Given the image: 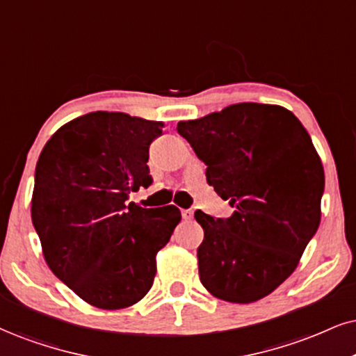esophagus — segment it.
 Returning <instances> with one entry per match:
<instances>
[{
  "instance_id": "obj_1",
  "label": "esophagus",
  "mask_w": 356,
  "mask_h": 356,
  "mask_svg": "<svg viewBox=\"0 0 356 356\" xmlns=\"http://www.w3.org/2000/svg\"><path fill=\"white\" fill-rule=\"evenodd\" d=\"M193 209H181V216H183V219H185V221H191L193 219Z\"/></svg>"
}]
</instances>
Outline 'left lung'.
<instances>
[{
	"label": "left lung",
	"instance_id": "left-lung-1",
	"mask_svg": "<svg viewBox=\"0 0 356 356\" xmlns=\"http://www.w3.org/2000/svg\"><path fill=\"white\" fill-rule=\"evenodd\" d=\"M178 131L206 165V181L236 208L227 219L198 209L201 284L218 299L251 304L299 266L320 225L325 173L309 131L280 105L243 102Z\"/></svg>",
	"mask_w": 356,
	"mask_h": 356
}]
</instances>
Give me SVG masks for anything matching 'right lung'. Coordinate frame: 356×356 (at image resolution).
<instances>
[{
    "label": "right lung",
    "mask_w": 356,
    "mask_h": 356,
    "mask_svg": "<svg viewBox=\"0 0 356 356\" xmlns=\"http://www.w3.org/2000/svg\"><path fill=\"white\" fill-rule=\"evenodd\" d=\"M163 122L90 112L60 127L36 165L31 218L56 277L105 310L142 300L156 254L181 221L177 206L142 208L129 195L152 185L148 148Z\"/></svg>",
    "instance_id": "1"
}]
</instances>
